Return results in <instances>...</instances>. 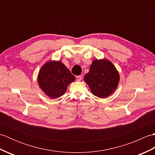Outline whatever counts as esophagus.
Segmentation results:
<instances>
[{"label": "esophagus", "mask_w": 155, "mask_h": 155, "mask_svg": "<svg viewBox=\"0 0 155 155\" xmlns=\"http://www.w3.org/2000/svg\"><path fill=\"white\" fill-rule=\"evenodd\" d=\"M82 78H83V77H82L81 75L77 76V77H76V78H77V81H81L82 80Z\"/></svg>", "instance_id": "1"}]
</instances>
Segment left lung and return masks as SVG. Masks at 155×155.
Returning a JSON list of instances; mask_svg holds the SVG:
<instances>
[{"label":"left lung","instance_id":"1","mask_svg":"<svg viewBox=\"0 0 155 155\" xmlns=\"http://www.w3.org/2000/svg\"><path fill=\"white\" fill-rule=\"evenodd\" d=\"M119 74L111 62L105 59L94 60L84 81L95 96L106 98L116 89L119 83Z\"/></svg>","mask_w":155,"mask_h":155}]
</instances>
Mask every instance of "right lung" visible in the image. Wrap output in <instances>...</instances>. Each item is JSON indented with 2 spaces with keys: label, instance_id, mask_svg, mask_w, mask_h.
Masks as SVG:
<instances>
[{
  "label": "right lung",
  "instance_id": "obj_1",
  "mask_svg": "<svg viewBox=\"0 0 155 155\" xmlns=\"http://www.w3.org/2000/svg\"><path fill=\"white\" fill-rule=\"evenodd\" d=\"M75 77L60 61H49L41 68L38 76L39 87L51 98L62 96Z\"/></svg>",
  "mask_w": 155,
  "mask_h": 155
}]
</instances>
